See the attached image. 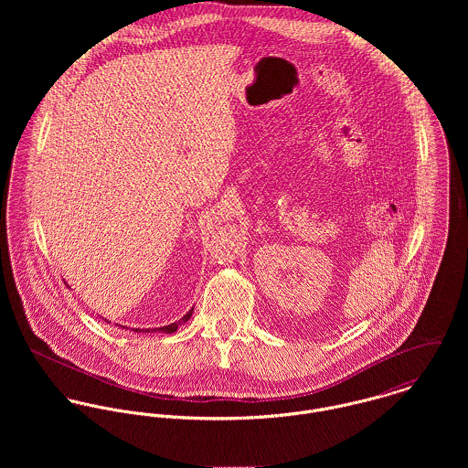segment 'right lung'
Listing matches in <instances>:
<instances>
[{
	"instance_id": "1",
	"label": "right lung",
	"mask_w": 468,
	"mask_h": 468,
	"mask_svg": "<svg viewBox=\"0 0 468 468\" xmlns=\"http://www.w3.org/2000/svg\"><path fill=\"white\" fill-rule=\"evenodd\" d=\"M195 310V308H193ZM193 310H189L180 321H176V323H173V324H167V326H162V328H154V330H145V334H149V332H162V334H175L176 330H178V326H182L184 323H187L189 319H191V315H193ZM136 334H140V330H133ZM144 332V330H142Z\"/></svg>"
}]
</instances>
